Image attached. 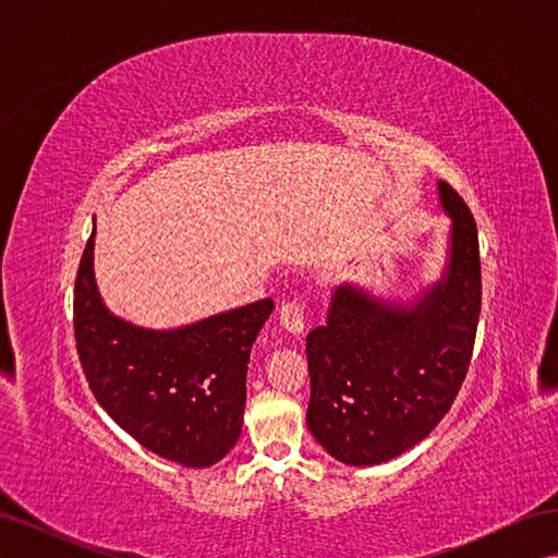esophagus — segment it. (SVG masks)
Returning a JSON list of instances; mask_svg holds the SVG:
<instances>
[{
	"label": "esophagus",
	"mask_w": 558,
	"mask_h": 558,
	"mask_svg": "<svg viewBox=\"0 0 558 558\" xmlns=\"http://www.w3.org/2000/svg\"><path fill=\"white\" fill-rule=\"evenodd\" d=\"M279 320L281 328L291 335L305 332V302L300 298L283 300L279 305Z\"/></svg>",
	"instance_id": "1"
}]
</instances>
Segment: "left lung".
<instances>
[{"mask_svg":"<svg viewBox=\"0 0 558 558\" xmlns=\"http://www.w3.org/2000/svg\"><path fill=\"white\" fill-rule=\"evenodd\" d=\"M437 193L451 218L442 277L404 305L342 283L326 324L307 335V426L347 465L386 463L418 445L468 373L482 310L477 226L447 181Z\"/></svg>","mask_w":558,"mask_h":558,"instance_id":"left-lung-1","label":"left lung"}]
</instances>
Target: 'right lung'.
I'll use <instances>...</instances> for the list:
<instances>
[{"mask_svg":"<svg viewBox=\"0 0 558 558\" xmlns=\"http://www.w3.org/2000/svg\"><path fill=\"white\" fill-rule=\"evenodd\" d=\"M95 228L74 289V337L88 386L142 447L185 468H209L242 435L251 347L275 302L150 330L107 310L93 269Z\"/></svg>","mask_w":558,"mask_h":558,"instance_id":"obj_1","label":"right lung"}]
</instances>
